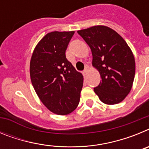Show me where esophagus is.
I'll return each mask as SVG.
<instances>
[{
	"instance_id": "obj_1",
	"label": "esophagus",
	"mask_w": 149,
	"mask_h": 149,
	"mask_svg": "<svg viewBox=\"0 0 149 149\" xmlns=\"http://www.w3.org/2000/svg\"><path fill=\"white\" fill-rule=\"evenodd\" d=\"M89 65H85V68H84V73H85V74L87 73L88 71H89Z\"/></svg>"
}]
</instances>
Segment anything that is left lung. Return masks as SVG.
I'll return each instance as SVG.
<instances>
[{
    "mask_svg": "<svg viewBox=\"0 0 149 149\" xmlns=\"http://www.w3.org/2000/svg\"><path fill=\"white\" fill-rule=\"evenodd\" d=\"M89 46L93 65L101 74V81L94 88L99 99L107 104L123 101L131 91L135 75V60L123 38L106 26H94L78 30Z\"/></svg>",
    "mask_w": 149,
    "mask_h": 149,
    "instance_id": "8db88e82",
    "label": "left lung"
}]
</instances>
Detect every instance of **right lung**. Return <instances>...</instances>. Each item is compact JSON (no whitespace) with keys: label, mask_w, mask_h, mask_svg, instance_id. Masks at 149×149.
I'll use <instances>...</instances> for the list:
<instances>
[{"label":"right lung","mask_w":149,"mask_h":149,"mask_svg":"<svg viewBox=\"0 0 149 149\" xmlns=\"http://www.w3.org/2000/svg\"><path fill=\"white\" fill-rule=\"evenodd\" d=\"M74 32L54 31L38 43L30 64V79L36 93L54 113L67 115L77 108L84 77L65 57Z\"/></svg>","instance_id":"obj_1"}]
</instances>
